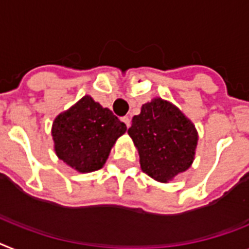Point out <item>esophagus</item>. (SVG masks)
Returning a JSON list of instances; mask_svg holds the SVG:
<instances>
[{"mask_svg": "<svg viewBox=\"0 0 249 249\" xmlns=\"http://www.w3.org/2000/svg\"><path fill=\"white\" fill-rule=\"evenodd\" d=\"M123 121H124L125 125H126V128L130 126V118H129V116H124V118H123Z\"/></svg>", "mask_w": 249, "mask_h": 249, "instance_id": "obj_1", "label": "esophagus"}]
</instances>
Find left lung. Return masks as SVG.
Segmentation results:
<instances>
[{
  "label": "left lung",
  "instance_id": "obj_1",
  "mask_svg": "<svg viewBox=\"0 0 249 249\" xmlns=\"http://www.w3.org/2000/svg\"><path fill=\"white\" fill-rule=\"evenodd\" d=\"M128 134L139 153L142 171L158 182H168L194 162L199 139L195 125L160 97L142 106Z\"/></svg>",
  "mask_w": 249,
  "mask_h": 249
}]
</instances>
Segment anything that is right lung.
I'll list each match as a JSON object with an SVG mask.
<instances>
[{"label": "right lung", "instance_id": "add662e5", "mask_svg": "<svg viewBox=\"0 0 249 249\" xmlns=\"http://www.w3.org/2000/svg\"><path fill=\"white\" fill-rule=\"evenodd\" d=\"M126 131L111 110L102 107L91 96L54 119L52 137L58 158L78 172H93L104 167L119 137Z\"/></svg>", "mask_w": 249, "mask_h": 249}]
</instances>
